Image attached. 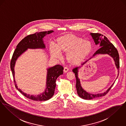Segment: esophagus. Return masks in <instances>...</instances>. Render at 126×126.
Here are the masks:
<instances>
[{"label": "esophagus", "mask_w": 126, "mask_h": 126, "mask_svg": "<svg viewBox=\"0 0 126 126\" xmlns=\"http://www.w3.org/2000/svg\"><path fill=\"white\" fill-rule=\"evenodd\" d=\"M68 68L67 67H64V72H65V73H66V72H67L68 71Z\"/></svg>", "instance_id": "34e87169"}]
</instances>
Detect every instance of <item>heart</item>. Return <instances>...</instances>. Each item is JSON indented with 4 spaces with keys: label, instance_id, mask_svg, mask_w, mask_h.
I'll list each match as a JSON object with an SVG mask.
<instances>
[{
    "label": "heart",
    "instance_id": "b5f03b06",
    "mask_svg": "<svg viewBox=\"0 0 126 126\" xmlns=\"http://www.w3.org/2000/svg\"><path fill=\"white\" fill-rule=\"evenodd\" d=\"M93 48L88 40L73 34H66L58 37L55 42V48L49 47L50 54L55 58H59L60 53H66V59L71 65L80 64L89 55Z\"/></svg>",
    "mask_w": 126,
    "mask_h": 126
}]
</instances>
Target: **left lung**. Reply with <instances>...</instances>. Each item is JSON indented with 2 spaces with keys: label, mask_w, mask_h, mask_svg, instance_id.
Here are the masks:
<instances>
[{
  "label": "left lung",
  "mask_w": 126,
  "mask_h": 126,
  "mask_svg": "<svg viewBox=\"0 0 126 126\" xmlns=\"http://www.w3.org/2000/svg\"><path fill=\"white\" fill-rule=\"evenodd\" d=\"M90 35L92 37L96 45L98 44L99 43L100 44V47L101 48L96 51V52L94 53V54L93 55V57L89 59V60L92 59L94 56H95L97 54H108L112 58H113L115 61V65L116 66L117 69H118V71H119L118 72H119V68H120L119 55L116 48H115L114 45L108 40L106 36H103L102 34L98 33H91ZM89 60L86 61V62H87ZM86 62H84V63L82 64V65ZM79 68V66L74 68L72 71L75 73L76 78V81H77L76 88L77 90L78 94L80 97L84 99L92 100L93 99H94L99 97H102V96L105 95L108 93L110 89V88H111V87L114 84V83L108 90H107L106 92H105L104 93H101V94H91L90 93H88L86 92L85 90H84L81 85L80 79L78 78V77Z\"/></svg>",
  "instance_id": "left-lung-1"
}]
</instances>
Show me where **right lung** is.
Instances as JSON below:
<instances>
[{
    "label": "right lung",
    "instance_id": "right-lung-1",
    "mask_svg": "<svg viewBox=\"0 0 126 126\" xmlns=\"http://www.w3.org/2000/svg\"><path fill=\"white\" fill-rule=\"evenodd\" d=\"M54 31H48L36 32L34 34H30L24 38L17 44L16 48L12 56L10 62V67L12 72L13 77L14 79V83L16 89L24 96L27 98L36 101H47L53 96L56 87V81L57 78L63 74V67L60 65L49 67L47 69L46 88L44 92L38 95L27 94L24 93L20 89L18 88L15 80L14 67L18 57L24 52L28 48H45V45L43 41V38L47 34H49Z\"/></svg>",
    "mask_w": 126,
    "mask_h": 126
}]
</instances>
